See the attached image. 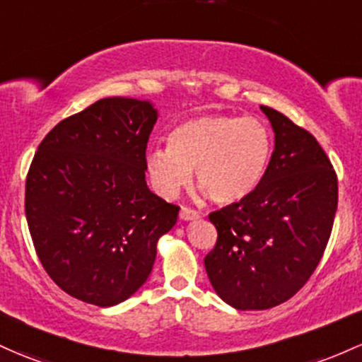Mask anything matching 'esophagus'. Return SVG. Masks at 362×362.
<instances>
[{
  "label": "esophagus",
  "instance_id": "1",
  "mask_svg": "<svg viewBox=\"0 0 362 362\" xmlns=\"http://www.w3.org/2000/svg\"><path fill=\"white\" fill-rule=\"evenodd\" d=\"M202 214L196 209H190V208H182L180 209V220L182 221H194V220H199Z\"/></svg>",
  "mask_w": 362,
  "mask_h": 362
}]
</instances>
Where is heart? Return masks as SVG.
<instances>
[{
	"label": "heart",
	"instance_id": "obj_1",
	"mask_svg": "<svg viewBox=\"0 0 362 362\" xmlns=\"http://www.w3.org/2000/svg\"><path fill=\"white\" fill-rule=\"evenodd\" d=\"M272 154V134L261 122L235 115H197L175 127L168 146L146 153V172L153 189L170 199L196 170L197 184L209 199L233 204L261 184Z\"/></svg>",
	"mask_w": 362,
	"mask_h": 362
}]
</instances>
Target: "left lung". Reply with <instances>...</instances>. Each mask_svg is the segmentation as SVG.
I'll return each mask as SVG.
<instances>
[{"label": "left lung", "mask_w": 362, "mask_h": 362, "mask_svg": "<svg viewBox=\"0 0 362 362\" xmlns=\"http://www.w3.org/2000/svg\"><path fill=\"white\" fill-rule=\"evenodd\" d=\"M275 148L245 199L209 214L216 245L204 257L221 300L240 311L275 308L296 296L320 263L339 201L333 166L308 130L261 106Z\"/></svg>", "instance_id": "8db88e82"}]
</instances>
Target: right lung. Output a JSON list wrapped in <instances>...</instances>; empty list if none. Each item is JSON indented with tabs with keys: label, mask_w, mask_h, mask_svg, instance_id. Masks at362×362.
<instances>
[{
	"label": "right lung",
	"mask_w": 362,
	"mask_h": 362,
	"mask_svg": "<svg viewBox=\"0 0 362 362\" xmlns=\"http://www.w3.org/2000/svg\"><path fill=\"white\" fill-rule=\"evenodd\" d=\"M158 120L148 99L105 98L59 122L39 144L25 216L39 259L62 291L110 308L148 280L178 208L146 184Z\"/></svg>",
	"instance_id": "1"
}]
</instances>
